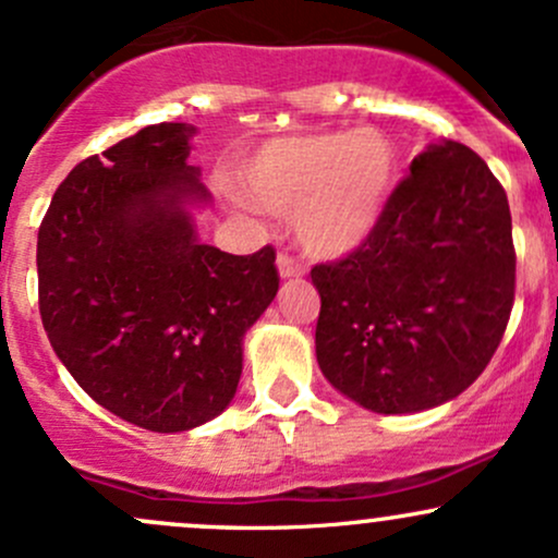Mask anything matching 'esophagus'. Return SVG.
Wrapping results in <instances>:
<instances>
[{"instance_id": "34e87169", "label": "esophagus", "mask_w": 558, "mask_h": 558, "mask_svg": "<svg viewBox=\"0 0 558 558\" xmlns=\"http://www.w3.org/2000/svg\"><path fill=\"white\" fill-rule=\"evenodd\" d=\"M304 262H299L296 256H291L289 251H280L278 254V272L280 278L289 280V278H299V275H304Z\"/></svg>"}]
</instances>
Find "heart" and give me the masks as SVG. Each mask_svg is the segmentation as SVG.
I'll list each match as a JSON object with an SVG mask.
<instances>
[{"label": "heart", "instance_id": "1", "mask_svg": "<svg viewBox=\"0 0 558 558\" xmlns=\"http://www.w3.org/2000/svg\"><path fill=\"white\" fill-rule=\"evenodd\" d=\"M248 198L293 211L299 243L315 256L360 248L381 222L397 185V153L384 132H315L272 140L243 167Z\"/></svg>", "mask_w": 558, "mask_h": 558}]
</instances>
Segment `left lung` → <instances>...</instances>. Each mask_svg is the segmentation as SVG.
I'll return each mask as SVG.
<instances>
[{"label":"left lung","instance_id":"8db88e82","mask_svg":"<svg viewBox=\"0 0 558 558\" xmlns=\"http://www.w3.org/2000/svg\"><path fill=\"white\" fill-rule=\"evenodd\" d=\"M310 275L317 363L341 395L384 415L442 405L480 378L511 317L506 190L466 145H428L368 241Z\"/></svg>","mask_w":558,"mask_h":558}]
</instances>
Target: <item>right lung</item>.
I'll list each match as a JSON object with an SVG mask.
<instances>
[{"label": "right lung", "instance_id": "add662e5", "mask_svg": "<svg viewBox=\"0 0 558 558\" xmlns=\"http://www.w3.org/2000/svg\"><path fill=\"white\" fill-rule=\"evenodd\" d=\"M187 124H150L84 158L54 190L36 243L39 312L60 363L97 405L150 432L222 413L243 336L278 293L275 248L235 256L198 241L209 201Z\"/></svg>", "mask_w": 558, "mask_h": 558}]
</instances>
